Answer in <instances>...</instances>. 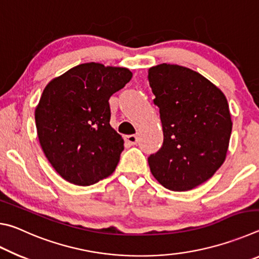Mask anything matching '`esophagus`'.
<instances>
[{
  "instance_id": "esophagus-1",
  "label": "esophagus",
  "mask_w": 259,
  "mask_h": 259,
  "mask_svg": "<svg viewBox=\"0 0 259 259\" xmlns=\"http://www.w3.org/2000/svg\"><path fill=\"white\" fill-rule=\"evenodd\" d=\"M125 142L129 143L130 145H136L138 143V137L136 135H128L125 136Z\"/></svg>"
}]
</instances>
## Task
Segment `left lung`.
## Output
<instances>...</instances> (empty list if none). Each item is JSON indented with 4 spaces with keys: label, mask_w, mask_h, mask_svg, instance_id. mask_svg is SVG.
I'll return each mask as SVG.
<instances>
[{
    "label": "left lung",
    "mask_w": 259,
    "mask_h": 259,
    "mask_svg": "<svg viewBox=\"0 0 259 259\" xmlns=\"http://www.w3.org/2000/svg\"><path fill=\"white\" fill-rule=\"evenodd\" d=\"M160 109L163 144L148 156L153 176L170 191L207 182L225 161L232 133L227 99L204 76L179 65L148 69Z\"/></svg>",
    "instance_id": "8db88e82"
}]
</instances>
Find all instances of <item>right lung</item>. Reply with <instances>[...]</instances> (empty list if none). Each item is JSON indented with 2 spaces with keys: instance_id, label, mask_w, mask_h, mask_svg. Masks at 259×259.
<instances>
[{
  "instance_id": "1",
  "label": "right lung",
  "mask_w": 259,
  "mask_h": 259,
  "mask_svg": "<svg viewBox=\"0 0 259 259\" xmlns=\"http://www.w3.org/2000/svg\"><path fill=\"white\" fill-rule=\"evenodd\" d=\"M131 77L128 68L87 63L54 78L43 90L35 109L38 140L65 181L89 186L114 172L124 147L109 124L108 100Z\"/></svg>"
}]
</instances>
